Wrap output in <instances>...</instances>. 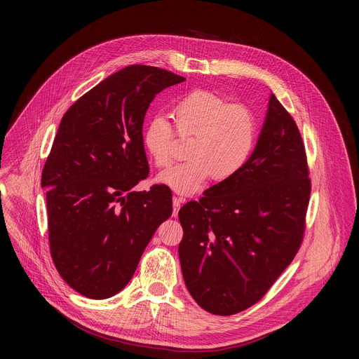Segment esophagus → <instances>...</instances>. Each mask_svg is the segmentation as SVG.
<instances>
[{
	"instance_id": "1",
	"label": "esophagus",
	"mask_w": 359,
	"mask_h": 359,
	"mask_svg": "<svg viewBox=\"0 0 359 359\" xmlns=\"http://www.w3.org/2000/svg\"><path fill=\"white\" fill-rule=\"evenodd\" d=\"M183 201H184V198L173 196V216H175V217L177 216V213H179V210H180V206H182Z\"/></svg>"
}]
</instances>
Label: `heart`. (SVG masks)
I'll return each mask as SVG.
<instances>
[{"label": "heart", "instance_id": "heart-1", "mask_svg": "<svg viewBox=\"0 0 359 359\" xmlns=\"http://www.w3.org/2000/svg\"><path fill=\"white\" fill-rule=\"evenodd\" d=\"M173 118L177 135L191 139L186 151L189 161L162 172L158 182L180 194L194 193L209 177L215 182L236 177L259 142L254 111L212 90L197 89L184 95L173 108ZM176 132L163 115L146 122L142 142L156 166L166 168L175 161Z\"/></svg>", "mask_w": 359, "mask_h": 359}]
</instances>
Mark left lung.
<instances>
[{
  "label": "left lung",
  "instance_id": "left-lung-1",
  "mask_svg": "<svg viewBox=\"0 0 359 359\" xmlns=\"http://www.w3.org/2000/svg\"><path fill=\"white\" fill-rule=\"evenodd\" d=\"M305 146L273 93L257 146L233 179L179 210V259L194 301L215 316L259 302L291 264L311 194Z\"/></svg>",
  "mask_w": 359,
  "mask_h": 359
}]
</instances>
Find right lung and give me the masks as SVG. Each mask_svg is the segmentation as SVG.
Here are the masks:
<instances>
[{
    "label": "right lung",
    "instance_id": "1",
    "mask_svg": "<svg viewBox=\"0 0 359 359\" xmlns=\"http://www.w3.org/2000/svg\"><path fill=\"white\" fill-rule=\"evenodd\" d=\"M186 78L130 65L65 112L43 165L48 238L54 264L76 292L105 299L130 281L156 229L172 216L165 184L132 191L149 175L142 142L155 96Z\"/></svg>",
    "mask_w": 359,
    "mask_h": 359
}]
</instances>
